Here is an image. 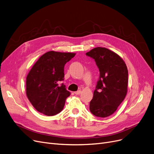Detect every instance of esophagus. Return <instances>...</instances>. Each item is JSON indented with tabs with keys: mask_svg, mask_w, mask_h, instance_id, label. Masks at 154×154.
Returning <instances> with one entry per match:
<instances>
[{
	"mask_svg": "<svg viewBox=\"0 0 154 154\" xmlns=\"http://www.w3.org/2000/svg\"><path fill=\"white\" fill-rule=\"evenodd\" d=\"M81 93V91H77L74 92V94H76V95H79Z\"/></svg>",
	"mask_w": 154,
	"mask_h": 154,
	"instance_id": "1",
	"label": "esophagus"
}]
</instances>
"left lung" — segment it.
<instances>
[{
  "instance_id": "left-lung-1",
  "label": "left lung",
  "mask_w": 154,
  "mask_h": 154,
  "mask_svg": "<svg viewBox=\"0 0 154 154\" xmlns=\"http://www.w3.org/2000/svg\"><path fill=\"white\" fill-rule=\"evenodd\" d=\"M85 55L94 60L100 73L90 111L97 117H108L116 111L126 95L127 66L121 57L106 48H95Z\"/></svg>"
}]
</instances>
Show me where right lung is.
<instances>
[{
    "label": "right lung",
    "mask_w": 154,
    "mask_h": 154,
    "mask_svg": "<svg viewBox=\"0 0 154 154\" xmlns=\"http://www.w3.org/2000/svg\"><path fill=\"white\" fill-rule=\"evenodd\" d=\"M75 53L46 52L33 65L26 77V95L39 112L56 115L63 109L70 93L60 82L64 80V66Z\"/></svg>",
    "instance_id": "obj_1"
}]
</instances>
